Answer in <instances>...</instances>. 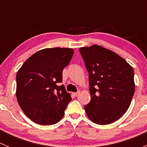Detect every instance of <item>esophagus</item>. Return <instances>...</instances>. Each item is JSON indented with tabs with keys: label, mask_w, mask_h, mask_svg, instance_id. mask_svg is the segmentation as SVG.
I'll list each match as a JSON object with an SVG mask.
<instances>
[{
	"label": "esophagus",
	"mask_w": 147,
	"mask_h": 147,
	"mask_svg": "<svg viewBox=\"0 0 147 147\" xmlns=\"http://www.w3.org/2000/svg\"><path fill=\"white\" fill-rule=\"evenodd\" d=\"M80 93V92L78 91V92H74V93H72V95L75 96V97H77V96H78V95H79Z\"/></svg>",
	"instance_id": "1"
}]
</instances>
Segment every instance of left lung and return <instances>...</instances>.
<instances>
[{
  "instance_id": "1",
  "label": "left lung",
  "mask_w": 147,
  "mask_h": 147,
  "mask_svg": "<svg viewBox=\"0 0 147 147\" xmlns=\"http://www.w3.org/2000/svg\"><path fill=\"white\" fill-rule=\"evenodd\" d=\"M89 72L91 101L84 107L97 124L119 119L128 109L135 90L134 69L115 52L94 45L80 48Z\"/></svg>"
}]
</instances>
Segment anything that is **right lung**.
Returning a JSON list of instances; mask_svg holds the SVG:
<instances>
[{"label":"right lung","instance_id":"obj_1","mask_svg":"<svg viewBox=\"0 0 147 147\" xmlns=\"http://www.w3.org/2000/svg\"><path fill=\"white\" fill-rule=\"evenodd\" d=\"M73 53L71 48L43 49L30 56L18 71L17 100L25 115L34 122L51 125L64 116L72 98L59 83Z\"/></svg>","mask_w":147,"mask_h":147}]
</instances>
